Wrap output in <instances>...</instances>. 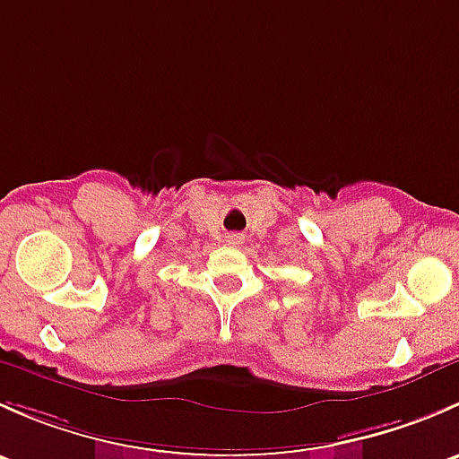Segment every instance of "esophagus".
Instances as JSON below:
<instances>
[{
	"label": "esophagus",
	"mask_w": 459,
	"mask_h": 459,
	"mask_svg": "<svg viewBox=\"0 0 459 459\" xmlns=\"http://www.w3.org/2000/svg\"><path fill=\"white\" fill-rule=\"evenodd\" d=\"M226 242H229L230 247H238V244H242V235H238V233L229 235V238H226Z\"/></svg>",
	"instance_id": "obj_1"
}]
</instances>
